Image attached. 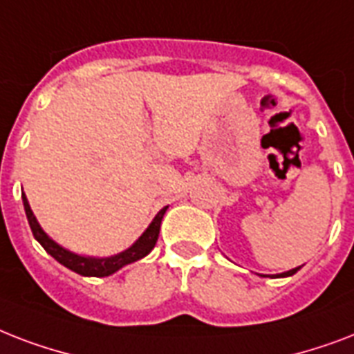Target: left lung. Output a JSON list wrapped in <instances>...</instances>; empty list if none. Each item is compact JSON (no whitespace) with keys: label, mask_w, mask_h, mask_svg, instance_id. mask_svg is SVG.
Here are the masks:
<instances>
[{"label":"left lung","mask_w":354,"mask_h":354,"mask_svg":"<svg viewBox=\"0 0 354 354\" xmlns=\"http://www.w3.org/2000/svg\"><path fill=\"white\" fill-rule=\"evenodd\" d=\"M299 268H301V266H299ZM299 268H294V270L284 271V273H277V275H260V277H271V279H273V277H292L294 273H297V271H299Z\"/></svg>","instance_id":"obj_1"}]
</instances>
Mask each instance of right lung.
I'll return each mask as SVG.
<instances>
[{
    "label": "right lung",
    "mask_w": 354,
    "mask_h": 354,
    "mask_svg": "<svg viewBox=\"0 0 354 354\" xmlns=\"http://www.w3.org/2000/svg\"><path fill=\"white\" fill-rule=\"evenodd\" d=\"M21 201H24V208H26V216L27 221H29V227H31L32 236L37 238V242L40 243L57 262H60V264L66 266L68 270L75 271V273H79V275L83 277H109L112 275V273H116L118 270H122L123 266L133 264L136 260L144 259L146 254L151 253V249L155 248V243H157L158 240V232H160L162 218L164 214H166V210H168V207L160 208L158 214L155 216L151 223H149V227L142 232V236H140L131 248H127L125 251H122V253L112 254V257H103V259H100V257H84V254H77L73 253V251H70V249L59 245L53 238H49L48 234L44 232V229L37 221V216L32 214L26 194H21Z\"/></svg>",
    "instance_id": "1"
}]
</instances>
